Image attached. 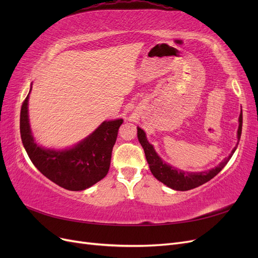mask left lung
I'll return each mask as SVG.
<instances>
[{
  "label": "left lung",
  "mask_w": 258,
  "mask_h": 258,
  "mask_svg": "<svg viewBox=\"0 0 258 258\" xmlns=\"http://www.w3.org/2000/svg\"><path fill=\"white\" fill-rule=\"evenodd\" d=\"M242 131V111L239 116V127L237 132L238 143L240 141ZM138 139L140 143H141L142 147L144 148L145 157L150 166L151 172L153 175L158 179L159 182L167 185L170 188L174 190H189L192 188L209 182L210 179H212L217 173L221 172V170L227 165V162L231 158L233 153L236 152L237 146L233 147V150L229 154L228 157H226L224 160H222L218 165L212 169L207 171H201V172H189V171H184L178 168H175L173 166L169 165L168 162L162 160L160 156L156 153L154 146L147 141L146 134L143 129L138 127Z\"/></svg>",
  "instance_id": "8db88e82"
}]
</instances>
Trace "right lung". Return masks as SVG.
Returning a JSON list of instances; mask_svg holds the SVG:
<instances>
[{
	"label": "right lung",
	"instance_id": "obj_1",
	"mask_svg": "<svg viewBox=\"0 0 258 258\" xmlns=\"http://www.w3.org/2000/svg\"><path fill=\"white\" fill-rule=\"evenodd\" d=\"M32 89V85L29 95ZM29 95L20 112V135L23 147L40 172L66 189H87L108 172L113 146L122 119L104 120L82 141L72 147L54 150L38 144L33 137L29 119Z\"/></svg>",
	"mask_w": 258,
	"mask_h": 258
}]
</instances>
